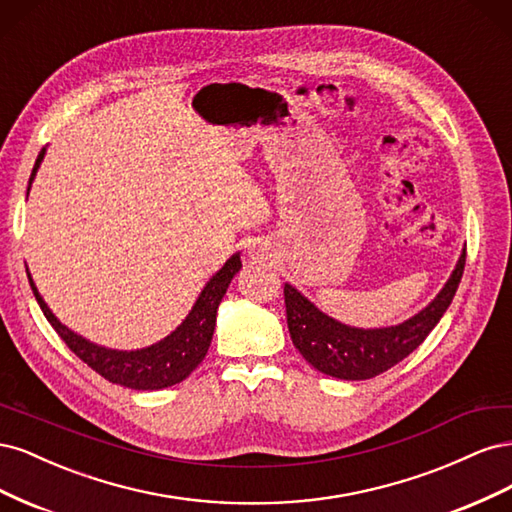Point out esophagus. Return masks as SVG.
I'll use <instances>...</instances> for the list:
<instances>
[{
    "mask_svg": "<svg viewBox=\"0 0 512 512\" xmlns=\"http://www.w3.org/2000/svg\"><path fill=\"white\" fill-rule=\"evenodd\" d=\"M250 254H252V258H254V260H262V258H265V254H262V250H260V247H256V245L252 247V252H250Z\"/></svg>",
    "mask_w": 512,
    "mask_h": 512,
    "instance_id": "1",
    "label": "esophagus"
}]
</instances>
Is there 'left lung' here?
Returning <instances> with one entry per match:
<instances>
[{"mask_svg":"<svg viewBox=\"0 0 512 512\" xmlns=\"http://www.w3.org/2000/svg\"><path fill=\"white\" fill-rule=\"evenodd\" d=\"M466 250L461 252L457 265L444 288L427 307L412 318L382 329H359L339 322L309 301L303 294L286 284V318L294 348L303 359L322 374L339 380H369L391 369L425 342L451 305L459 288Z\"/></svg>","mask_w":512,"mask_h":512,"instance_id":"1","label":"left lung"}]
</instances>
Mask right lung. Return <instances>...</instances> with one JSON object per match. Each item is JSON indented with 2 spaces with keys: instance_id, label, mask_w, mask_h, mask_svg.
Listing matches in <instances>:
<instances>
[{
  "instance_id": "add662e5",
  "label": "right lung",
  "mask_w": 512,
  "mask_h": 512,
  "mask_svg": "<svg viewBox=\"0 0 512 512\" xmlns=\"http://www.w3.org/2000/svg\"><path fill=\"white\" fill-rule=\"evenodd\" d=\"M44 153L46 149L40 151V156L34 164L32 177H29V188H32V181L44 160ZM239 269H241V254L237 252L224 262V267L211 277L203 290H200L196 303L190 309V314L185 316V320L173 333L166 335L156 344H151L147 348H138V350L104 348L89 342V339H85L83 335L74 333L72 329L66 327L64 322H59V318L51 312V307L44 303L42 294L38 292L32 280V273L27 271V277L46 320L51 322V327L57 331V335L64 339L66 346L79 356L83 363H87L91 369L98 371V374L108 382L126 386V389L160 391V389H166V386L179 384L181 380L188 378L200 363H203L205 354L211 346L218 307L232 282V277L239 273Z\"/></svg>"
}]
</instances>
